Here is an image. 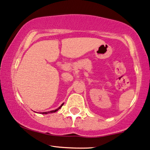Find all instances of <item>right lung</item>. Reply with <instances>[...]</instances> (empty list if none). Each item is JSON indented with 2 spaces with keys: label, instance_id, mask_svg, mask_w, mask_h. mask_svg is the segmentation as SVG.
Returning a JSON list of instances; mask_svg holds the SVG:
<instances>
[{
  "label": "right lung",
  "instance_id": "1",
  "mask_svg": "<svg viewBox=\"0 0 150 150\" xmlns=\"http://www.w3.org/2000/svg\"><path fill=\"white\" fill-rule=\"evenodd\" d=\"M63 105V103L62 104H61V105L60 106H59V107L58 108H57L56 110H51V111H49V112H41V113H42V114H48V113H50V112H52H52H55L56 111H57V110H58L59 109H60V108H61V107H62Z\"/></svg>",
  "mask_w": 150,
  "mask_h": 150
}]
</instances>
